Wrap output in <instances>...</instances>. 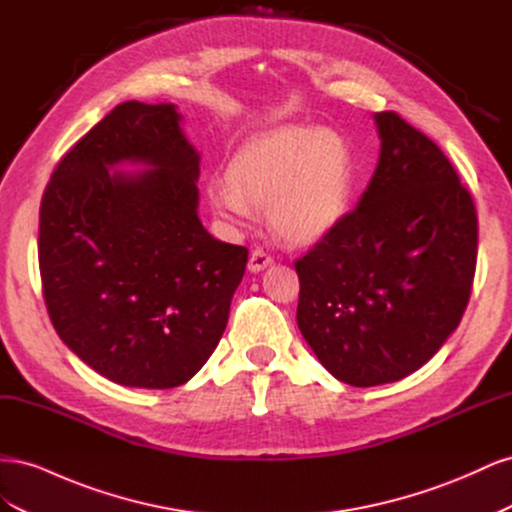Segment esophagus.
Instances as JSON below:
<instances>
[{
  "instance_id": "esophagus-1",
  "label": "esophagus",
  "mask_w": 512,
  "mask_h": 512,
  "mask_svg": "<svg viewBox=\"0 0 512 512\" xmlns=\"http://www.w3.org/2000/svg\"><path fill=\"white\" fill-rule=\"evenodd\" d=\"M269 265H273V258L265 250H260V247H258V250H254L250 254V260H247V269H250L252 273H258L262 269H267Z\"/></svg>"
}]
</instances>
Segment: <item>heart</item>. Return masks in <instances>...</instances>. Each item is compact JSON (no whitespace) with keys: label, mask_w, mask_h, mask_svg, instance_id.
Returning a JSON list of instances; mask_svg holds the SVG:
<instances>
[{"label":"heart","mask_w":512,"mask_h":512,"mask_svg":"<svg viewBox=\"0 0 512 512\" xmlns=\"http://www.w3.org/2000/svg\"><path fill=\"white\" fill-rule=\"evenodd\" d=\"M224 183H211V209L247 224L267 209L271 228L290 243H316L346 218L354 190V160L333 128L280 126L243 141L226 162Z\"/></svg>","instance_id":"heart-1"}]
</instances>
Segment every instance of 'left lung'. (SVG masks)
Wrapping results in <instances>:
<instances>
[{
  "instance_id": "left-lung-1",
  "label": "left lung",
  "mask_w": 512,
  "mask_h": 512,
  "mask_svg": "<svg viewBox=\"0 0 512 512\" xmlns=\"http://www.w3.org/2000/svg\"><path fill=\"white\" fill-rule=\"evenodd\" d=\"M374 119L380 158L359 205L294 262L305 342L352 386L397 382L442 348L478 250L474 200L440 147L393 111Z\"/></svg>"
}]
</instances>
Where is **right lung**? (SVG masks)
Returning <instances> with one entry per match:
<instances>
[{
  "label": "right lung",
  "instance_id": "right-lung-1",
  "mask_svg": "<svg viewBox=\"0 0 512 512\" xmlns=\"http://www.w3.org/2000/svg\"><path fill=\"white\" fill-rule=\"evenodd\" d=\"M175 104L123 102L61 162L40 205L42 294L57 335L100 376L175 389L207 363L247 250L198 220L200 156ZM143 163L141 174L113 171Z\"/></svg>",
  "mask_w": 512,
  "mask_h": 512
}]
</instances>
